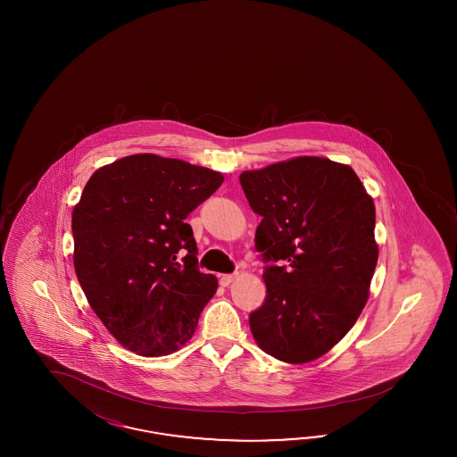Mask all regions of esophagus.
Wrapping results in <instances>:
<instances>
[{"instance_id": "obj_1", "label": "esophagus", "mask_w": 457, "mask_h": 457, "mask_svg": "<svg viewBox=\"0 0 457 457\" xmlns=\"http://www.w3.org/2000/svg\"><path fill=\"white\" fill-rule=\"evenodd\" d=\"M235 273H233V275H221V278H220V283H221V287H228L229 283H233V281H235Z\"/></svg>"}]
</instances>
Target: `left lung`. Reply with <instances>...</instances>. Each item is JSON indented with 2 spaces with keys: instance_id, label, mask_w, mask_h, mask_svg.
<instances>
[{
  "instance_id": "left-lung-1",
  "label": "left lung",
  "mask_w": 457,
  "mask_h": 457,
  "mask_svg": "<svg viewBox=\"0 0 457 457\" xmlns=\"http://www.w3.org/2000/svg\"><path fill=\"white\" fill-rule=\"evenodd\" d=\"M262 216L254 248L266 298L249 315L268 355L306 363L355 325L378 260L374 199L355 170L325 157H295L239 176Z\"/></svg>"
}]
</instances>
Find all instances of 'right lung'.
<instances>
[{"label": "right lung", "instance_id": "add662e5", "mask_svg": "<svg viewBox=\"0 0 457 457\" xmlns=\"http://www.w3.org/2000/svg\"><path fill=\"white\" fill-rule=\"evenodd\" d=\"M222 180L206 167L136 154L85 184L71 212L75 273L104 327L130 352L159 357L193 338L218 279L197 270L184 220Z\"/></svg>", "mask_w": 457, "mask_h": 457}]
</instances>
